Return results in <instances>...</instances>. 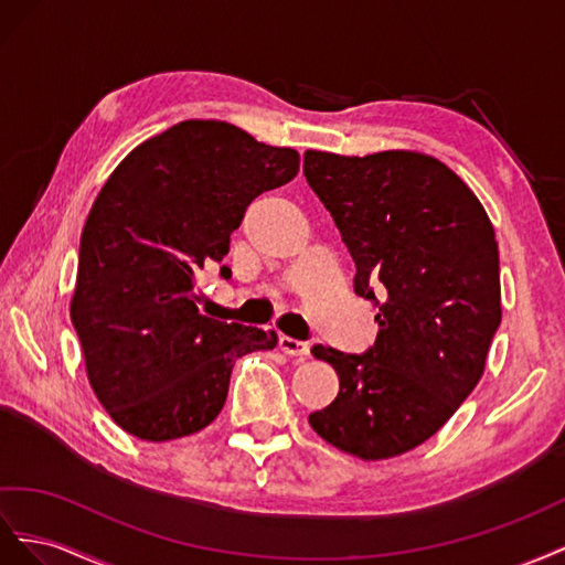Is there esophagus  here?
I'll return each mask as SVG.
<instances>
[{
	"label": "esophagus",
	"instance_id": "1",
	"mask_svg": "<svg viewBox=\"0 0 565 565\" xmlns=\"http://www.w3.org/2000/svg\"><path fill=\"white\" fill-rule=\"evenodd\" d=\"M279 348L286 354H291V358H300V360H305L310 354V343L298 341V338H291V335H281L279 338Z\"/></svg>",
	"mask_w": 565,
	"mask_h": 565
}]
</instances>
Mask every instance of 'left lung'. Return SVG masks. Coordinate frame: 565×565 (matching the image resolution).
Returning a JSON list of instances; mask_svg holds the SVG:
<instances>
[{"mask_svg":"<svg viewBox=\"0 0 565 565\" xmlns=\"http://www.w3.org/2000/svg\"><path fill=\"white\" fill-rule=\"evenodd\" d=\"M305 180L358 267L354 294L375 300L364 354L315 345L341 391L310 414L319 438L364 461L426 443L471 395L502 321L499 250L476 193L418 151H305Z\"/></svg>","mask_w":565,"mask_h":565,"instance_id":"obj_1","label":"left lung"}]
</instances>
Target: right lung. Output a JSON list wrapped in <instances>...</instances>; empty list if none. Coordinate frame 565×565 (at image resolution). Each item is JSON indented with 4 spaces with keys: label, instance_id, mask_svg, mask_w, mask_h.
<instances>
[{
    "label": "right lung",
    "instance_id": "obj_1",
    "mask_svg": "<svg viewBox=\"0 0 565 565\" xmlns=\"http://www.w3.org/2000/svg\"><path fill=\"white\" fill-rule=\"evenodd\" d=\"M298 168L296 149L184 120L139 143L102 186L79 238L71 319L94 395L135 438L166 443L213 424L234 362L277 345L274 331L205 317L193 291L199 269L230 253L250 201Z\"/></svg>",
    "mask_w": 565,
    "mask_h": 565
}]
</instances>
